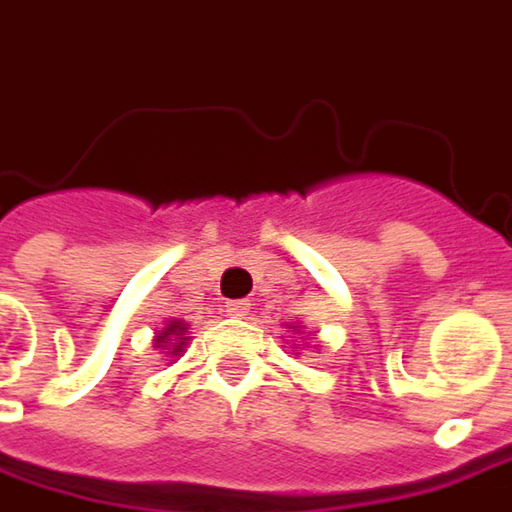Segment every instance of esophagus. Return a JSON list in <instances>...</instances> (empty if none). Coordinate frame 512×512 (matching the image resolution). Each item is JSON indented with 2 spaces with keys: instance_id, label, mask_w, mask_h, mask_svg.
I'll use <instances>...</instances> for the list:
<instances>
[{
  "instance_id": "1",
  "label": "esophagus",
  "mask_w": 512,
  "mask_h": 512,
  "mask_svg": "<svg viewBox=\"0 0 512 512\" xmlns=\"http://www.w3.org/2000/svg\"><path fill=\"white\" fill-rule=\"evenodd\" d=\"M226 313L234 318H246L252 313V304L249 301H226Z\"/></svg>"
}]
</instances>
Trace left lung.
Segmentation results:
<instances>
[{"label":"left lung","instance_id":"obj_1","mask_svg":"<svg viewBox=\"0 0 512 512\" xmlns=\"http://www.w3.org/2000/svg\"><path fill=\"white\" fill-rule=\"evenodd\" d=\"M286 327H289L292 333H301V324H286ZM304 345L310 347V342H304ZM295 347H298V345H295ZM313 347H316V345H313Z\"/></svg>","mask_w":512,"mask_h":512}]
</instances>
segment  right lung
Instances as JSON below:
<instances>
[{
	"label": "right lung",
	"mask_w": 512,
	"mask_h": 512,
	"mask_svg": "<svg viewBox=\"0 0 512 512\" xmlns=\"http://www.w3.org/2000/svg\"><path fill=\"white\" fill-rule=\"evenodd\" d=\"M188 330H191V324H185L182 318H170L162 330H156L153 345L159 347L165 356H170L167 362H176V359L185 353V347L191 345V339H194V336H191Z\"/></svg>",
	"instance_id": "right-lung-1"
}]
</instances>
